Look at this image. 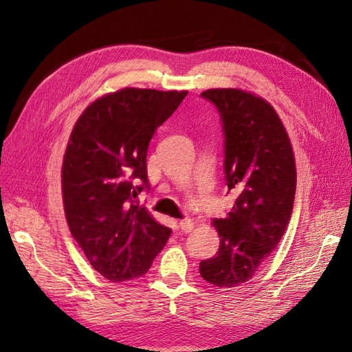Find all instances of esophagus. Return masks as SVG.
<instances>
[{
  "label": "esophagus",
  "mask_w": 352,
  "mask_h": 352,
  "mask_svg": "<svg viewBox=\"0 0 352 352\" xmlns=\"http://www.w3.org/2000/svg\"><path fill=\"white\" fill-rule=\"evenodd\" d=\"M179 228H180V230L182 232H185V233H188V232H190L194 229V223H192V220L190 219H182L179 221Z\"/></svg>",
  "instance_id": "1"
}]
</instances>
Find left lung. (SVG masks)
<instances>
[{"label":"left lung","instance_id":"8db88e82","mask_svg":"<svg viewBox=\"0 0 352 352\" xmlns=\"http://www.w3.org/2000/svg\"><path fill=\"white\" fill-rule=\"evenodd\" d=\"M201 97L220 114L225 180L235 204L212 225L220 248L199 263L202 279L219 287L250 280L278 247L291 220L296 188L289 136L272 105L241 89H208Z\"/></svg>","mask_w":352,"mask_h":352}]
</instances>
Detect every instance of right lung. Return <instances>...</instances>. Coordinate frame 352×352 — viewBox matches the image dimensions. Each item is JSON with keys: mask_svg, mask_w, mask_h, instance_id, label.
<instances>
[{"mask_svg": "<svg viewBox=\"0 0 352 352\" xmlns=\"http://www.w3.org/2000/svg\"><path fill=\"white\" fill-rule=\"evenodd\" d=\"M186 91L124 88L104 95L74 124L63 160V202L73 238L111 282L145 274L172 229L136 195L148 188L146 153Z\"/></svg>", "mask_w": 352, "mask_h": 352, "instance_id": "1", "label": "right lung"}]
</instances>
